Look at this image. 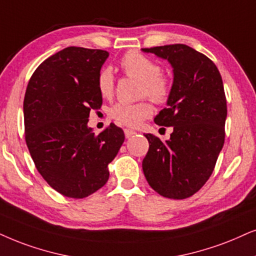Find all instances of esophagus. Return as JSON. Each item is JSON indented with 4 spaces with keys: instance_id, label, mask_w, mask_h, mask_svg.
<instances>
[{
    "instance_id": "1",
    "label": "esophagus",
    "mask_w": 256,
    "mask_h": 256,
    "mask_svg": "<svg viewBox=\"0 0 256 256\" xmlns=\"http://www.w3.org/2000/svg\"><path fill=\"white\" fill-rule=\"evenodd\" d=\"M124 134H125V137H126V138H130V137H132V136H134V134H136V131L130 130V128H125Z\"/></svg>"
}]
</instances>
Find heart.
<instances>
[{
    "label": "heart",
    "mask_w": 256,
    "mask_h": 256,
    "mask_svg": "<svg viewBox=\"0 0 256 256\" xmlns=\"http://www.w3.org/2000/svg\"><path fill=\"white\" fill-rule=\"evenodd\" d=\"M120 68L126 76L138 80L139 96H148L157 104L166 102L171 94V82L162 73L160 66L140 52L130 50L122 58ZM98 90L102 98H111L114 93L116 80L112 70L102 68L98 74ZM154 108L148 100L137 104H117L111 108L110 116L119 124L138 128L145 119L150 118Z\"/></svg>",
    "instance_id": "heart-1"
}]
</instances>
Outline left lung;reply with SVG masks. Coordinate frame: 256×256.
Listing matches in <instances>:
<instances>
[{
	"instance_id": "left-lung-1",
	"label": "left lung",
	"mask_w": 256,
	"mask_h": 256,
	"mask_svg": "<svg viewBox=\"0 0 256 256\" xmlns=\"http://www.w3.org/2000/svg\"><path fill=\"white\" fill-rule=\"evenodd\" d=\"M166 59L174 68V84L166 108L154 118L172 126L162 142L146 134L148 151L143 160L148 183L160 195L174 200L192 196L214 171L224 144L227 100L216 64L194 48L176 44L143 48Z\"/></svg>"
}]
</instances>
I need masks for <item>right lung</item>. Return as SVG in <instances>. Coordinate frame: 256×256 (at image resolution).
<instances>
[{"label":"right lung","mask_w":256,"mask_h":256,"mask_svg":"<svg viewBox=\"0 0 256 256\" xmlns=\"http://www.w3.org/2000/svg\"><path fill=\"white\" fill-rule=\"evenodd\" d=\"M108 52L67 47L35 70L24 100V138L44 180L70 198H84L108 182V166L124 143L113 122L94 134L90 110L102 108L98 74Z\"/></svg>","instance_id":"right-lung-1"}]
</instances>
